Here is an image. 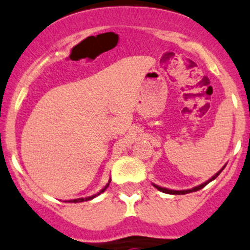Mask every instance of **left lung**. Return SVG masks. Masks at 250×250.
I'll return each mask as SVG.
<instances>
[{"mask_svg": "<svg viewBox=\"0 0 250 250\" xmlns=\"http://www.w3.org/2000/svg\"><path fill=\"white\" fill-rule=\"evenodd\" d=\"M224 167H222V170H220V171H218L217 173H215V175L213 176V177H211L209 178L208 181H206V182L205 183H202V185H200V186H198V187H194V188H191V189H187V190H171V189H167V188H162V187H159V186H156V185H153L154 187H156L157 189H158V190H160V191H163V193H167V194H172V195H183V194H188V193H193V191H196V190H200V189H202L205 187V186H207L208 185L209 182H211V181H213L214 178H217L218 177V175H219L220 172L223 171V169H224Z\"/></svg>", "mask_w": 250, "mask_h": 250, "instance_id": "1", "label": "left lung"}]
</instances>
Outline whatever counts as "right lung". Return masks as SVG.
Returning <instances> with one entry per match:
<instances>
[{"label": "right lung", "instance_id": "1", "mask_svg": "<svg viewBox=\"0 0 250 250\" xmlns=\"http://www.w3.org/2000/svg\"><path fill=\"white\" fill-rule=\"evenodd\" d=\"M109 185H110V181H109V183H107V185L105 186V187H104L103 189H102V190L99 191L98 194H96V195L88 196V198H85V199H83V198H81V199H74V200H68V202H83V201H88V200H92V199H93V198H96L97 195H99V194H102V193H103V191L105 190V189H106L107 187H109Z\"/></svg>", "mask_w": 250, "mask_h": 250}]
</instances>
